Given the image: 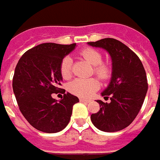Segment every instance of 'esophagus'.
Instances as JSON below:
<instances>
[{"instance_id":"esophagus-1","label":"esophagus","mask_w":160,"mask_h":160,"mask_svg":"<svg viewBox=\"0 0 160 160\" xmlns=\"http://www.w3.org/2000/svg\"><path fill=\"white\" fill-rule=\"evenodd\" d=\"M80 101L82 102H86V103H88V102H90V100H88V99H85V98H80Z\"/></svg>"}]
</instances>
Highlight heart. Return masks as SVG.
I'll list each match as a JSON object with an SVG mask.
<instances>
[{
  "instance_id": "1",
  "label": "heart",
  "mask_w": 160,
  "mask_h": 160,
  "mask_svg": "<svg viewBox=\"0 0 160 160\" xmlns=\"http://www.w3.org/2000/svg\"><path fill=\"white\" fill-rule=\"evenodd\" d=\"M80 55L94 66L95 73L102 80H106L111 74V69L107 64L102 63V55L98 50L92 48H83ZM72 60L70 57H65L60 64V72L63 79H69L72 76ZM99 81L95 78L81 79L78 78L71 81L68 85V90L75 96L80 97H89L99 88Z\"/></svg>"
}]
</instances>
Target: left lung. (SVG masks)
Segmentation results:
<instances>
[{
	"label": "left lung",
	"instance_id": "left-lung-1",
	"mask_svg": "<svg viewBox=\"0 0 160 160\" xmlns=\"http://www.w3.org/2000/svg\"><path fill=\"white\" fill-rule=\"evenodd\" d=\"M91 47L106 50L112 58V78L101 93L110 96V102L97 100L100 104L91 121L99 130L117 132L128 127L137 116L143 103L148 83L145 70L139 58L129 48L112 38L88 42Z\"/></svg>",
	"mask_w": 160,
	"mask_h": 160
}]
</instances>
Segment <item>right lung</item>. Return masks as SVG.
<instances>
[{"label": "right lung", "instance_id": "obj_1", "mask_svg": "<svg viewBox=\"0 0 160 160\" xmlns=\"http://www.w3.org/2000/svg\"><path fill=\"white\" fill-rule=\"evenodd\" d=\"M75 47V43H42L26 51L16 66L12 87L20 112L39 131L51 134L63 130L79 102L68 92L61 100L52 97L62 89L61 62Z\"/></svg>", "mask_w": 160, "mask_h": 160}]
</instances>
